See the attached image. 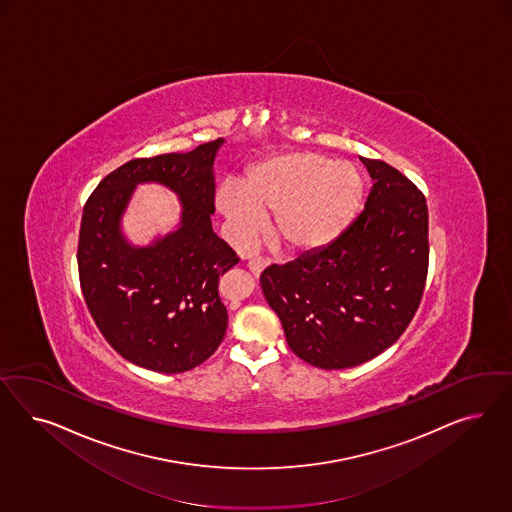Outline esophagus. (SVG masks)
<instances>
[{"mask_svg":"<svg viewBox=\"0 0 512 512\" xmlns=\"http://www.w3.org/2000/svg\"><path fill=\"white\" fill-rule=\"evenodd\" d=\"M268 263H270V261H266V259H249V270H251L255 276H259Z\"/></svg>","mask_w":512,"mask_h":512,"instance_id":"34e87169","label":"esophagus"}]
</instances>
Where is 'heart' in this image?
Masks as SVG:
<instances>
[{
  "label": "heart",
  "mask_w": 512,
  "mask_h": 512,
  "mask_svg": "<svg viewBox=\"0 0 512 512\" xmlns=\"http://www.w3.org/2000/svg\"><path fill=\"white\" fill-rule=\"evenodd\" d=\"M366 182L357 165L317 152L274 155L240 186L225 184L216 204L238 244H249L274 214L272 234L289 251L325 248L358 216Z\"/></svg>",
  "instance_id": "obj_1"
}]
</instances>
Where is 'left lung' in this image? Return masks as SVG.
I'll return each instance as SVG.
<instances>
[{"instance_id":"1","label":"left lung","mask_w":512,"mask_h":512,"mask_svg":"<svg viewBox=\"0 0 512 512\" xmlns=\"http://www.w3.org/2000/svg\"><path fill=\"white\" fill-rule=\"evenodd\" d=\"M373 186L362 214L325 248L261 274L289 347L315 368L381 355L419 310L428 274V206L385 161L360 157Z\"/></svg>"}]
</instances>
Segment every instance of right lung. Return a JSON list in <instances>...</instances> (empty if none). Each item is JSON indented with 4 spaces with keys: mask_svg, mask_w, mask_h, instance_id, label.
Returning a JSON list of instances; mask_svg holds the SVG:
<instances>
[{
    "mask_svg": "<svg viewBox=\"0 0 512 512\" xmlns=\"http://www.w3.org/2000/svg\"><path fill=\"white\" fill-rule=\"evenodd\" d=\"M223 142L131 159L103 178L84 206L77 253L82 295L112 349L140 368L193 370L225 336L229 319L217 293L219 276L240 259L210 219L214 161ZM140 183L171 188L183 206L179 227L148 247L131 245L121 231Z\"/></svg>",
    "mask_w": 512,
    "mask_h": 512,
    "instance_id": "obj_1",
    "label": "right lung"
}]
</instances>
